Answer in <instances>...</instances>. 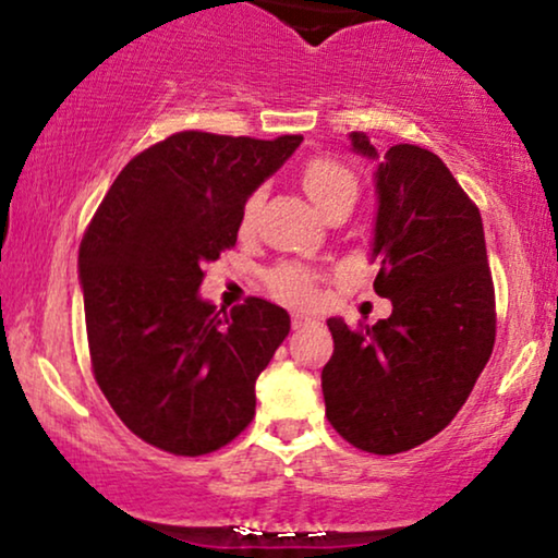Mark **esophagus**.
I'll return each instance as SVG.
<instances>
[{"mask_svg": "<svg viewBox=\"0 0 558 558\" xmlns=\"http://www.w3.org/2000/svg\"><path fill=\"white\" fill-rule=\"evenodd\" d=\"M317 317L310 315V312H292V327L294 330H302V327L315 325Z\"/></svg>", "mask_w": 558, "mask_h": 558, "instance_id": "34e87169", "label": "esophagus"}]
</instances>
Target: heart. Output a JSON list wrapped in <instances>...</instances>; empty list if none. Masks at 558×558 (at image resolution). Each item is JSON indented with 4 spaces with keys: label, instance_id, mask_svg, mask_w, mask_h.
I'll return each mask as SVG.
<instances>
[{
    "label": "heart",
    "instance_id": "obj_1",
    "mask_svg": "<svg viewBox=\"0 0 558 558\" xmlns=\"http://www.w3.org/2000/svg\"><path fill=\"white\" fill-rule=\"evenodd\" d=\"M302 187L310 195V201L323 213H327L338 203H353L357 195V180L353 170L330 157H315L302 167ZM258 203H262V195L254 193L246 201V205H243V231L254 223ZM271 287L287 302L315 300V279H312L310 271L300 269V266H281V269L274 271Z\"/></svg>",
    "mask_w": 558,
    "mask_h": 558
}]
</instances>
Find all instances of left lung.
Listing matches in <instances>:
<instances>
[{"label": "left lung", "instance_id": "obj_1", "mask_svg": "<svg viewBox=\"0 0 558 558\" xmlns=\"http://www.w3.org/2000/svg\"><path fill=\"white\" fill-rule=\"evenodd\" d=\"M350 149L376 162L371 262L391 317L350 327L330 317L325 414L373 454L424 445L457 416L495 342V292L477 205L447 165L416 144L378 155L365 132Z\"/></svg>", "mask_w": 558, "mask_h": 558}]
</instances>
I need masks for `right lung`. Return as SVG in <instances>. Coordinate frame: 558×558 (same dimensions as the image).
<instances>
[{
    "mask_svg": "<svg viewBox=\"0 0 558 558\" xmlns=\"http://www.w3.org/2000/svg\"><path fill=\"white\" fill-rule=\"evenodd\" d=\"M302 136L180 132L136 155L98 205L78 251L96 384L136 437L165 452H216L246 429L256 378L289 315L251 296L203 300V269L235 246L243 205Z\"/></svg>",
    "mask_w": 558,
    "mask_h": 558,
    "instance_id": "right-lung-1",
    "label": "right lung"
}]
</instances>
